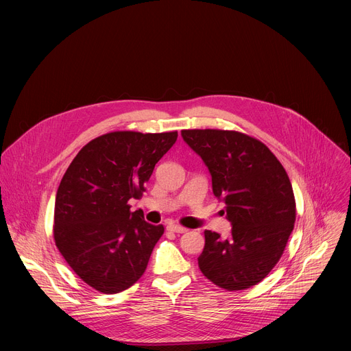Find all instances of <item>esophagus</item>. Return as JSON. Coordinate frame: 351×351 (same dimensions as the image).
Here are the masks:
<instances>
[{
  "label": "esophagus",
  "mask_w": 351,
  "mask_h": 351,
  "mask_svg": "<svg viewBox=\"0 0 351 351\" xmlns=\"http://www.w3.org/2000/svg\"><path fill=\"white\" fill-rule=\"evenodd\" d=\"M168 229H169L171 232H175V233H186V232H188L186 228H183V226H180V225H178V223H171V225H168Z\"/></svg>",
  "instance_id": "1"
}]
</instances>
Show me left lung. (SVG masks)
<instances>
[{
    "label": "left lung",
    "instance_id": "8db88e82",
    "mask_svg": "<svg viewBox=\"0 0 351 351\" xmlns=\"http://www.w3.org/2000/svg\"><path fill=\"white\" fill-rule=\"evenodd\" d=\"M182 136L206 163L233 226L226 239L205 230L200 271L229 291L261 283L280 261L296 222L283 165L263 142L237 131L183 129Z\"/></svg>",
    "mask_w": 351,
    "mask_h": 351
}]
</instances>
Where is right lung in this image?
<instances>
[{
  "mask_svg": "<svg viewBox=\"0 0 351 351\" xmlns=\"http://www.w3.org/2000/svg\"><path fill=\"white\" fill-rule=\"evenodd\" d=\"M178 132L117 131L88 142L73 158L57 191L53 241L60 253L92 289L115 294L145 273L165 232L131 212L155 165Z\"/></svg>",
  "mask_w": 351,
  "mask_h": 351,
  "instance_id": "right-lung-1",
  "label": "right lung"
}]
</instances>
